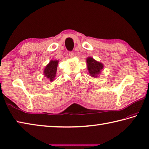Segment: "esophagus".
Instances as JSON below:
<instances>
[{"label":"esophagus","mask_w":149,"mask_h":149,"mask_svg":"<svg viewBox=\"0 0 149 149\" xmlns=\"http://www.w3.org/2000/svg\"><path fill=\"white\" fill-rule=\"evenodd\" d=\"M69 56L70 58H73L74 56V52H70L69 53Z\"/></svg>","instance_id":"34e87169"}]
</instances>
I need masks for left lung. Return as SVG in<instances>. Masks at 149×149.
<instances>
[{"mask_svg":"<svg viewBox=\"0 0 149 149\" xmlns=\"http://www.w3.org/2000/svg\"><path fill=\"white\" fill-rule=\"evenodd\" d=\"M86 64L89 75L93 78H97L104 69L103 63L95 60L92 57L86 58Z\"/></svg>","mask_w":149,"mask_h":149,"instance_id":"1","label":"left lung"}]
</instances>
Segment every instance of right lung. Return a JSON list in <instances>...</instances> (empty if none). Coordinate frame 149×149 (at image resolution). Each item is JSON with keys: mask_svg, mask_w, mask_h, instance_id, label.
Masks as SVG:
<instances>
[{"mask_svg": "<svg viewBox=\"0 0 149 149\" xmlns=\"http://www.w3.org/2000/svg\"><path fill=\"white\" fill-rule=\"evenodd\" d=\"M58 60H50L49 63L45 67L43 74L44 77L49 79L50 82L54 80L57 71V67L58 64Z\"/></svg>", "mask_w": 149, "mask_h": 149, "instance_id": "right-lung-1", "label": "right lung"}]
</instances>
